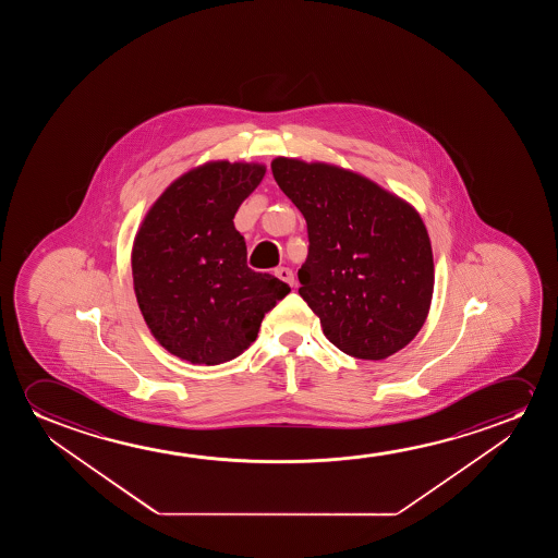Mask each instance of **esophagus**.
I'll list each match as a JSON object with an SVG mask.
<instances>
[{"mask_svg":"<svg viewBox=\"0 0 558 558\" xmlns=\"http://www.w3.org/2000/svg\"><path fill=\"white\" fill-rule=\"evenodd\" d=\"M275 275L282 280V282L290 283V286H293V272H291L290 268L280 267L276 268Z\"/></svg>","mask_w":558,"mask_h":558,"instance_id":"1","label":"esophagus"}]
</instances>
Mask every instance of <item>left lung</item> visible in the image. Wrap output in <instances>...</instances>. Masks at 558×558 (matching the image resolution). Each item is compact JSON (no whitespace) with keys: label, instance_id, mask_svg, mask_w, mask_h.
<instances>
[{"label":"left lung","instance_id":"1","mask_svg":"<svg viewBox=\"0 0 558 558\" xmlns=\"http://www.w3.org/2000/svg\"><path fill=\"white\" fill-rule=\"evenodd\" d=\"M276 183L308 229L299 295L324 336L354 359L385 360L427 320L435 260L420 211L367 177L328 161L278 156Z\"/></svg>","mask_w":558,"mask_h":558}]
</instances>
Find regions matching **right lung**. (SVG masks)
Returning <instances> with one entry per match:
<instances>
[{"mask_svg": "<svg viewBox=\"0 0 558 558\" xmlns=\"http://www.w3.org/2000/svg\"><path fill=\"white\" fill-rule=\"evenodd\" d=\"M267 173L257 161L214 160L177 177L138 227L131 270L154 339L177 359L217 366L257 339L290 286L247 267L238 207Z\"/></svg>", "mask_w": 558, "mask_h": 558, "instance_id": "right-lung-1", "label": "right lung"}]
</instances>
